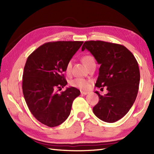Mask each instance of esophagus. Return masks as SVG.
Returning a JSON list of instances; mask_svg holds the SVG:
<instances>
[{
	"label": "esophagus",
	"instance_id": "34e87169",
	"mask_svg": "<svg viewBox=\"0 0 154 154\" xmlns=\"http://www.w3.org/2000/svg\"><path fill=\"white\" fill-rule=\"evenodd\" d=\"M81 94H82V95H86V94H89V92H85V91H81Z\"/></svg>",
	"mask_w": 154,
	"mask_h": 154
}]
</instances>
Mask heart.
<instances>
[{"label":"heart","mask_w":154,"mask_h":154,"mask_svg":"<svg viewBox=\"0 0 154 154\" xmlns=\"http://www.w3.org/2000/svg\"><path fill=\"white\" fill-rule=\"evenodd\" d=\"M82 61L88 68H89L91 65L95 63L94 59L93 58V56H91L90 55H85L83 56ZM71 65V61H69L67 62V63L66 64V66H65V73L67 74L70 73ZM91 83V81L90 80L85 79H83V78H76V79L72 80L70 84L72 87L78 88V89H80L81 90H87L89 88Z\"/></svg>","instance_id":"heart-1"}]
</instances>
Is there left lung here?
Returning <instances> with one entry per match:
<instances>
[{
    "label": "left lung",
    "instance_id": "left-lung-1",
    "mask_svg": "<svg viewBox=\"0 0 154 154\" xmlns=\"http://www.w3.org/2000/svg\"><path fill=\"white\" fill-rule=\"evenodd\" d=\"M89 50L100 65L95 85L107 87L93 112L104 122L112 123L124 117L135 102L138 92L140 69L132 52L122 45L103 41L85 42L81 50Z\"/></svg>",
    "mask_w": 154,
    "mask_h": 154
}]
</instances>
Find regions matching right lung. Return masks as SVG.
Returning a JSON list of instances; mask_svg holds the SVG:
<instances>
[{
    "instance_id": "right-lung-1",
    "label": "right lung",
    "mask_w": 154,
    "mask_h": 154,
    "mask_svg": "<svg viewBox=\"0 0 154 154\" xmlns=\"http://www.w3.org/2000/svg\"><path fill=\"white\" fill-rule=\"evenodd\" d=\"M83 42L57 41L40 45L29 55L22 76V91L29 110L39 122L49 127L63 123L80 91L67 84L63 73Z\"/></svg>"
}]
</instances>
